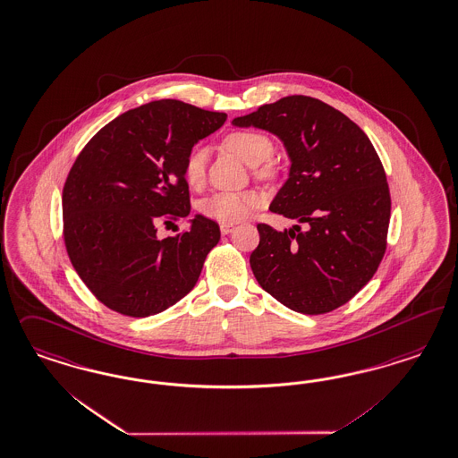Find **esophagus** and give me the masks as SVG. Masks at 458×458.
Returning <instances> with one entry per match:
<instances>
[{
  "instance_id": "1",
  "label": "esophagus",
  "mask_w": 458,
  "mask_h": 458,
  "mask_svg": "<svg viewBox=\"0 0 458 458\" xmlns=\"http://www.w3.org/2000/svg\"><path fill=\"white\" fill-rule=\"evenodd\" d=\"M234 231V224H221L222 236H227Z\"/></svg>"
}]
</instances>
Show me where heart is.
<instances>
[{
  "instance_id": "1",
  "label": "heart",
  "mask_w": 458,
  "mask_h": 458,
  "mask_svg": "<svg viewBox=\"0 0 458 458\" xmlns=\"http://www.w3.org/2000/svg\"><path fill=\"white\" fill-rule=\"evenodd\" d=\"M222 146L227 151L236 154L239 159H242L250 166H258L265 163L273 154V142L270 137L253 131L231 132L224 137ZM270 173L268 166L256 170V174L259 176H268ZM183 176L190 187H199L204 182V149H193L188 154L183 166ZM261 202L263 199L256 191H217L205 199L200 205V210L208 219L229 224L248 219Z\"/></svg>"
}]
</instances>
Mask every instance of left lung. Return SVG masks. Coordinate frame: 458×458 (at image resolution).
Listing matches in <instances>:
<instances>
[{
	"instance_id": "obj_1",
	"label": "left lung",
	"mask_w": 458,
	"mask_h": 458,
	"mask_svg": "<svg viewBox=\"0 0 458 458\" xmlns=\"http://www.w3.org/2000/svg\"><path fill=\"white\" fill-rule=\"evenodd\" d=\"M278 137L292 161L271 212L304 223L275 231L258 224L250 265L258 284L301 314L346 304L378 268L390 221L386 171L370 139L331 105L285 97L233 120Z\"/></svg>"
}]
</instances>
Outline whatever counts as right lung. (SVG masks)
<instances>
[{
  "instance_id": "obj_1",
  "label": "right lung",
  "mask_w": 458,
  "mask_h": 458,
  "mask_svg": "<svg viewBox=\"0 0 458 458\" xmlns=\"http://www.w3.org/2000/svg\"><path fill=\"white\" fill-rule=\"evenodd\" d=\"M227 119L180 102L140 105L106 123L83 148L63 190L69 259L108 309L148 318L195 287L217 222L191 219L190 231L157 237V224L190 214L183 166L191 148Z\"/></svg>"
}]
</instances>
